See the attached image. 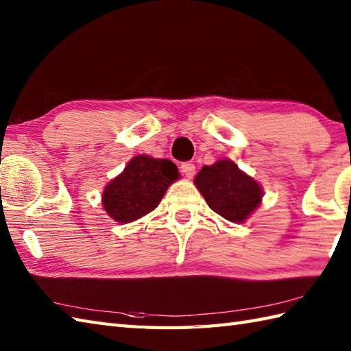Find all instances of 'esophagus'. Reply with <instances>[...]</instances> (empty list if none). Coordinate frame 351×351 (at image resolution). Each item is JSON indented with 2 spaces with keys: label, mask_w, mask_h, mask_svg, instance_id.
Masks as SVG:
<instances>
[{
  "label": "esophagus",
  "mask_w": 351,
  "mask_h": 351,
  "mask_svg": "<svg viewBox=\"0 0 351 351\" xmlns=\"http://www.w3.org/2000/svg\"><path fill=\"white\" fill-rule=\"evenodd\" d=\"M180 169H181V173L187 178H193L196 173V166L193 162H182Z\"/></svg>",
  "instance_id": "obj_1"
}]
</instances>
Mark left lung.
Masks as SVG:
<instances>
[{
	"label": "left lung",
	"instance_id": "1",
	"mask_svg": "<svg viewBox=\"0 0 351 351\" xmlns=\"http://www.w3.org/2000/svg\"><path fill=\"white\" fill-rule=\"evenodd\" d=\"M195 185L208 206L232 223L247 220L264 196L261 184L229 158L204 166L195 176Z\"/></svg>",
	"mask_w": 351,
	"mask_h": 351
}]
</instances>
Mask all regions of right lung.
<instances>
[{
	"mask_svg": "<svg viewBox=\"0 0 351 351\" xmlns=\"http://www.w3.org/2000/svg\"><path fill=\"white\" fill-rule=\"evenodd\" d=\"M176 180L180 171L175 162L137 155L106 185L102 206L114 221L131 223L154 211Z\"/></svg>",
	"mask_w": 351,
	"mask_h": 351,
	"instance_id": "obj_1",
	"label": "right lung"
}]
</instances>
